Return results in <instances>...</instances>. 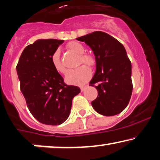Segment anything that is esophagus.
I'll return each mask as SVG.
<instances>
[{
	"label": "esophagus",
	"mask_w": 160,
	"mask_h": 160,
	"mask_svg": "<svg viewBox=\"0 0 160 160\" xmlns=\"http://www.w3.org/2000/svg\"><path fill=\"white\" fill-rule=\"evenodd\" d=\"M87 88V86H83V87H81V91L82 92H84V90H85V88Z\"/></svg>",
	"instance_id": "1"
}]
</instances>
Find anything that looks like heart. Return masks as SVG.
<instances>
[{
  "label": "heart",
  "instance_id": "1",
  "mask_svg": "<svg viewBox=\"0 0 160 160\" xmlns=\"http://www.w3.org/2000/svg\"><path fill=\"white\" fill-rule=\"evenodd\" d=\"M67 48L71 52L76 53L79 56V64H84L88 66H92L95 62L93 57L90 55L84 54L85 49L83 45L78 41H71L67 45ZM52 64L56 72L59 73H64L66 69L62 64L60 58V52L58 50L55 51L51 57ZM92 76V72L90 69L87 66H81L80 68L75 70H69L65 76V82L71 85H83L90 80Z\"/></svg>",
  "mask_w": 160,
  "mask_h": 160
}]
</instances>
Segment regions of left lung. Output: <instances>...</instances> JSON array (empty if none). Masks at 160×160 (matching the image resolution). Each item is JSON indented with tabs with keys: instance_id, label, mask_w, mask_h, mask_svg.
<instances>
[{
	"instance_id": "obj_1",
	"label": "left lung",
	"mask_w": 160,
	"mask_h": 160,
	"mask_svg": "<svg viewBox=\"0 0 160 160\" xmlns=\"http://www.w3.org/2000/svg\"><path fill=\"white\" fill-rule=\"evenodd\" d=\"M93 52L96 69L90 86H95L98 96L92 102L94 110L110 116L123 111L131 99L133 84L131 63L121 43L107 33L96 31L76 38Z\"/></svg>"
}]
</instances>
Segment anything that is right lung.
<instances>
[{"instance_id":"add662e5","label":"right lung","mask_w":160,"mask_h":160,"mask_svg":"<svg viewBox=\"0 0 160 160\" xmlns=\"http://www.w3.org/2000/svg\"><path fill=\"white\" fill-rule=\"evenodd\" d=\"M64 40L39 39L23 50L16 70L28 109L41 123L58 125L68 119L78 87L67 85L51 57Z\"/></svg>"}]
</instances>
